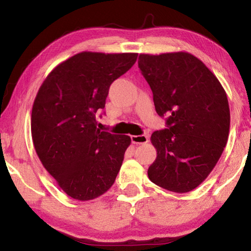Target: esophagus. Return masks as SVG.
I'll list each match as a JSON object with an SVG mask.
<instances>
[{"mask_svg":"<svg viewBox=\"0 0 251 251\" xmlns=\"http://www.w3.org/2000/svg\"><path fill=\"white\" fill-rule=\"evenodd\" d=\"M130 138L134 144H139V145H144L148 142V136L146 135H133L130 136Z\"/></svg>","mask_w":251,"mask_h":251,"instance_id":"obj_1","label":"esophagus"}]
</instances>
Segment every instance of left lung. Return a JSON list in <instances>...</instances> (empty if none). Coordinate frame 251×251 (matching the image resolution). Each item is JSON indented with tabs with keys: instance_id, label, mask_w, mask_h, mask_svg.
Listing matches in <instances>:
<instances>
[{
	"instance_id": "1",
	"label": "left lung",
	"mask_w": 251,
	"mask_h": 251,
	"mask_svg": "<svg viewBox=\"0 0 251 251\" xmlns=\"http://www.w3.org/2000/svg\"><path fill=\"white\" fill-rule=\"evenodd\" d=\"M155 109L167 128L151 141L157 157L148 178L161 188L188 193L206 179L226 146L230 126L226 92L212 72L187 52L139 54Z\"/></svg>"
}]
</instances>
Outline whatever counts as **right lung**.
<instances>
[{
	"label": "right lung",
	"mask_w": 251,
	"mask_h": 251,
	"mask_svg": "<svg viewBox=\"0 0 251 251\" xmlns=\"http://www.w3.org/2000/svg\"><path fill=\"white\" fill-rule=\"evenodd\" d=\"M137 55L76 54L50 72L34 100L31 131L36 154L76 201L100 197L120 172L130 137L101 131L95 114L105 107L110 84L135 64Z\"/></svg>",
	"instance_id": "1"
}]
</instances>
